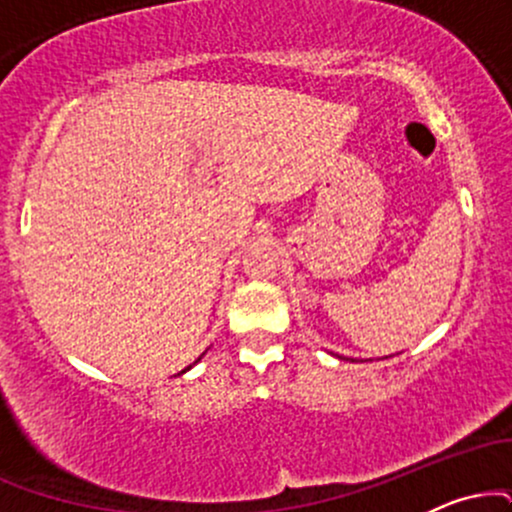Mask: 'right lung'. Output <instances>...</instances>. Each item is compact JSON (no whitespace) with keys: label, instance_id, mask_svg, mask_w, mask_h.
Segmentation results:
<instances>
[{"label":"right lung","instance_id":"right-lung-1","mask_svg":"<svg viewBox=\"0 0 512 512\" xmlns=\"http://www.w3.org/2000/svg\"><path fill=\"white\" fill-rule=\"evenodd\" d=\"M199 358H202V356H199ZM199 358H197V361H199ZM197 361H195V363H197ZM185 370H187V368H185Z\"/></svg>","mask_w":512,"mask_h":512}]
</instances>
